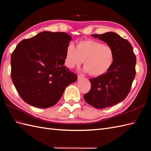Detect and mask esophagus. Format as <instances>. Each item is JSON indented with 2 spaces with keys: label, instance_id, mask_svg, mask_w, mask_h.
Returning <instances> with one entry per match:
<instances>
[{
  "label": "esophagus",
  "instance_id": "obj_1",
  "mask_svg": "<svg viewBox=\"0 0 151 151\" xmlns=\"http://www.w3.org/2000/svg\"><path fill=\"white\" fill-rule=\"evenodd\" d=\"M83 76H80V75H78V79H81L82 78H83Z\"/></svg>",
  "mask_w": 151,
  "mask_h": 151
}]
</instances>
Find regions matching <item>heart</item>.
Segmentation results:
<instances>
[{"label": "heart", "mask_w": 151, "mask_h": 151, "mask_svg": "<svg viewBox=\"0 0 151 151\" xmlns=\"http://www.w3.org/2000/svg\"><path fill=\"white\" fill-rule=\"evenodd\" d=\"M115 54L112 48L93 40H82L76 47L69 44L65 50V65L68 68L78 67L84 61V71L92 76L104 74L113 65Z\"/></svg>", "instance_id": "b5f03b06"}]
</instances>
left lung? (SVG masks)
<instances>
[{
  "instance_id": "obj_1",
  "label": "left lung",
  "mask_w": 151,
  "mask_h": 151,
  "mask_svg": "<svg viewBox=\"0 0 151 151\" xmlns=\"http://www.w3.org/2000/svg\"><path fill=\"white\" fill-rule=\"evenodd\" d=\"M113 49L115 58L108 71L90 79L91 89L84 95L88 104L97 109L110 107L126 99L136 75L137 58L127 40L113 32L92 35Z\"/></svg>"
}]
</instances>
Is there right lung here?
Listing matches in <instances>:
<instances>
[{"mask_svg":"<svg viewBox=\"0 0 151 151\" xmlns=\"http://www.w3.org/2000/svg\"><path fill=\"white\" fill-rule=\"evenodd\" d=\"M72 37L43 31L18 44L11 57L12 81L26 103L38 108L56 104L78 76L64 66Z\"/></svg>","mask_w":151,"mask_h":151,"instance_id":"right-lung-1","label":"right lung"}]
</instances>
